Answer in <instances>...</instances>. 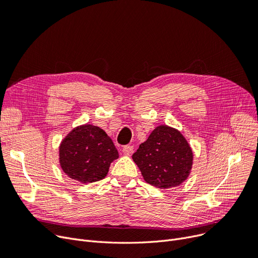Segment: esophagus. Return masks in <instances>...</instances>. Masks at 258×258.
Segmentation results:
<instances>
[{
	"mask_svg": "<svg viewBox=\"0 0 258 258\" xmlns=\"http://www.w3.org/2000/svg\"><path fill=\"white\" fill-rule=\"evenodd\" d=\"M133 150H134L133 146H130V145L124 146V148H122V152H124V153H125V154H127V155L131 154V153L133 152Z\"/></svg>",
	"mask_w": 258,
	"mask_h": 258,
	"instance_id": "obj_1",
	"label": "esophagus"
}]
</instances>
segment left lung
Returning a JSON list of instances; mask_svg holds the SVG:
<instances>
[{
    "instance_id": "1",
    "label": "left lung",
    "mask_w": 258,
    "mask_h": 258,
    "mask_svg": "<svg viewBox=\"0 0 258 258\" xmlns=\"http://www.w3.org/2000/svg\"><path fill=\"white\" fill-rule=\"evenodd\" d=\"M144 179L161 189L180 185L192 166V150L177 130L168 126L156 127L148 140L132 155Z\"/></svg>"
}]
</instances>
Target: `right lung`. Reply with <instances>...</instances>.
<instances>
[{"mask_svg": "<svg viewBox=\"0 0 258 258\" xmlns=\"http://www.w3.org/2000/svg\"><path fill=\"white\" fill-rule=\"evenodd\" d=\"M115 146L106 132L92 125L73 129L59 146V164L64 172L81 182L103 179L114 159Z\"/></svg>", "mask_w": 258, "mask_h": 258, "instance_id": "1", "label": "right lung"}]
</instances>
